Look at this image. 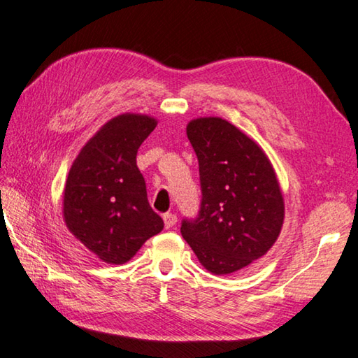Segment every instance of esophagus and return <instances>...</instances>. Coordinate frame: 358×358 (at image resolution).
Masks as SVG:
<instances>
[{
	"label": "esophagus",
	"instance_id": "34e87169",
	"mask_svg": "<svg viewBox=\"0 0 358 358\" xmlns=\"http://www.w3.org/2000/svg\"><path fill=\"white\" fill-rule=\"evenodd\" d=\"M162 220H164L166 229H171V227L175 226V224H177V215H175V213H166L164 216H162Z\"/></svg>",
	"mask_w": 358,
	"mask_h": 358
}]
</instances>
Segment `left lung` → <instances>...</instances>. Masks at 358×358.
<instances>
[{
    "label": "left lung",
    "mask_w": 358,
    "mask_h": 358,
    "mask_svg": "<svg viewBox=\"0 0 358 358\" xmlns=\"http://www.w3.org/2000/svg\"><path fill=\"white\" fill-rule=\"evenodd\" d=\"M186 134L202 201L194 220L181 221V235L210 273H235L266 254L281 232L280 183L264 150L229 121L192 120Z\"/></svg>",
    "instance_id": "left-lung-1"
}]
</instances>
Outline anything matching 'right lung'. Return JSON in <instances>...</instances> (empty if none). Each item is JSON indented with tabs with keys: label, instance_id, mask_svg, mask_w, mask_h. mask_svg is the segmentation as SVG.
<instances>
[{
	"label": "right lung",
	"instance_id": "1",
	"mask_svg": "<svg viewBox=\"0 0 358 358\" xmlns=\"http://www.w3.org/2000/svg\"><path fill=\"white\" fill-rule=\"evenodd\" d=\"M147 115L123 113L90 138L66 180L63 216L71 234L107 264H124L164 221L150 207L137 150L156 128Z\"/></svg>",
	"mask_w": 358,
	"mask_h": 358
}]
</instances>
